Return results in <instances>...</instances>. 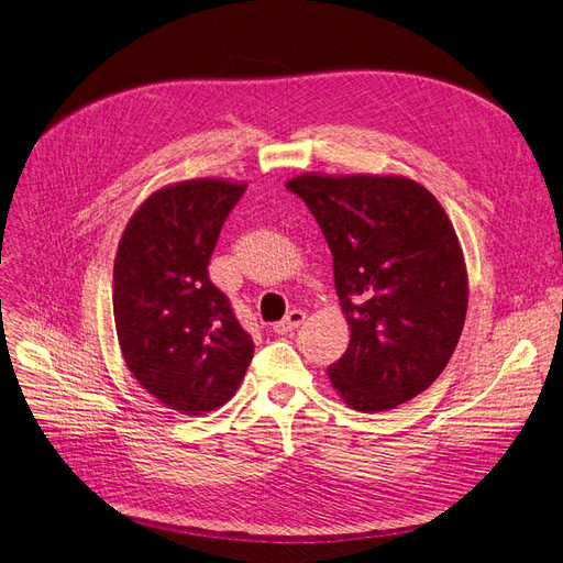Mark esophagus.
<instances>
[{"label": "esophagus", "instance_id": "34e87169", "mask_svg": "<svg viewBox=\"0 0 563 563\" xmlns=\"http://www.w3.org/2000/svg\"><path fill=\"white\" fill-rule=\"evenodd\" d=\"M305 319H307V313H305L302 309H290L279 323H275V325H273V330H275L277 334L294 332L296 328H300V325L305 323Z\"/></svg>", "mask_w": 563, "mask_h": 563}]
</instances>
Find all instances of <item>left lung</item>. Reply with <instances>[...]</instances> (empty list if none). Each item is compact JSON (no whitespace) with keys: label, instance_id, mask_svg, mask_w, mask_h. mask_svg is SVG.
Here are the masks:
<instances>
[{"label":"left lung","instance_id":"1","mask_svg":"<svg viewBox=\"0 0 563 563\" xmlns=\"http://www.w3.org/2000/svg\"><path fill=\"white\" fill-rule=\"evenodd\" d=\"M325 235L351 342L328 367L351 409L378 413L430 388L464 328L462 244L432 191L404 175L288 179Z\"/></svg>","mask_w":563,"mask_h":563}]
</instances>
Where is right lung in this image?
Masks as SVG:
<instances>
[{
	"mask_svg": "<svg viewBox=\"0 0 563 563\" xmlns=\"http://www.w3.org/2000/svg\"><path fill=\"white\" fill-rule=\"evenodd\" d=\"M244 189L223 177L156 189L131 214L112 267V313L129 372L187 416L223 407L254 357L252 336L208 277L219 231Z\"/></svg>",
	"mask_w": 563,
	"mask_h": 563,
	"instance_id": "1",
	"label": "right lung"
}]
</instances>
